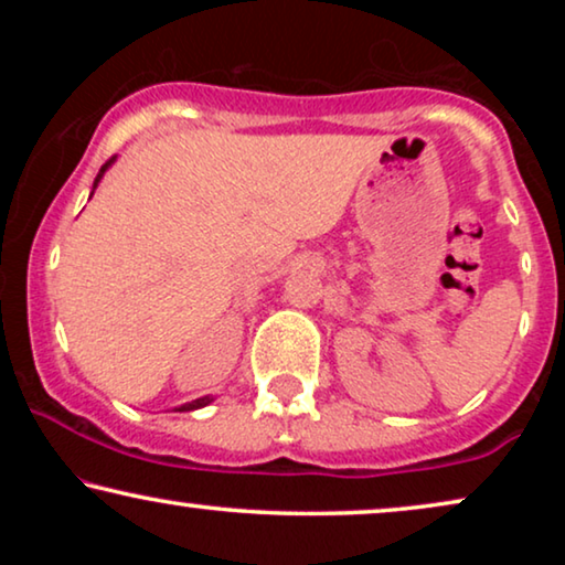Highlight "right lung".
Instances as JSON below:
<instances>
[{
	"label": "right lung",
	"mask_w": 565,
	"mask_h": 565,
	"mask_svg": "<svg viewBox=\"0 0 565 565\" xmlns=\"http://www.w3.org/2000/svg\"><path fill=\"white\" fill-rule=\"evenodd\" d=\"M113 161H115V157H110V159H107V161H105V164H103V169H99V174L95 177V188H97V182H99V180H103L105 169H107V167H110V164H113ZM205 404H211V398H198V401H192V404H184V406H180V412H192V408H200V406H205Z\"/></svg>",
	"instance_id": "right-lung-1"
}]
</instances>
